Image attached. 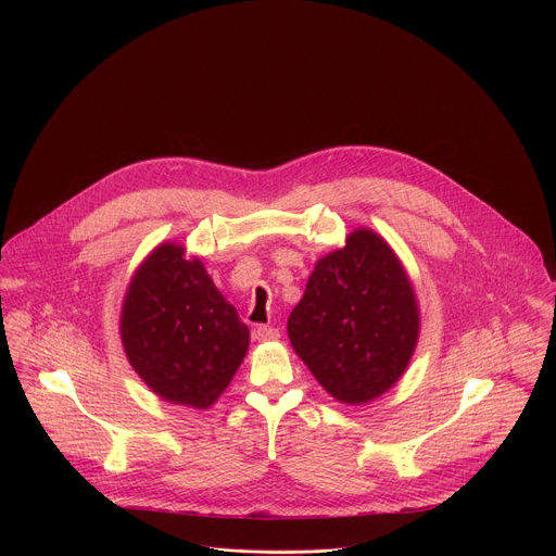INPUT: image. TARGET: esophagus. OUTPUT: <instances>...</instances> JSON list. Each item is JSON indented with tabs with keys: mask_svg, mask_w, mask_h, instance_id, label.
<instances>
[{
	"mask_svg": "<svg viewBox=\"0 0 556 556\" xmlns=\"http://www.w3.org/2000/svg\"><path fill=\"white\" fill-rule=\"evenodd\" d=\"M255 339L262 341V343H270V341H277L279 339V330L273 328V326H260L255 330Z\"/></svg>",
	"mask_w": 556,
	"mask_h": 556,
	"instance_id": "esophagus-1",
	"label": "esophagus"
}]
</instances>
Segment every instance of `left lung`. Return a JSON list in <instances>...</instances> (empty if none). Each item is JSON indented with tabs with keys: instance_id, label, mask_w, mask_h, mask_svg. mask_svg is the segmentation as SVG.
Listing matches in <instances>:
<instances>
[{
	"instance_id": "1",
	"label": "left lung",
	"mask_w": 556,
	"mask_h": 556,
	"mask_svg": "<svg viewBox=\"0 0 556 556\" xmlns=\"http://www.w3.org/2000/svg\"><path fill=\"white\" fill-rule=\"evenodd\" d=\"M420 334L414 286L391 247L369 228L316 262L288 337L319 384L365 405L405 374Z\"/></svg>"
}]
</instances>
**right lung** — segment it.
<instances>
[{
	"label": "right lung",
	"mask_w": 556,
	"mask_h": 556,
	"mask_svg": "<svg viewBox=\"0 0 556 556\" xmlns=\"http://www.w3.org/2000/svg\"><path fill=\"white\" fill-rule=\"evenodd\" d=\"M249 328L185 247H157L134 273L121 341L134 371L163 401L211 407L249 352Z\"/></svg>",
	"instance_id": "obj_1"
}]
</instances>
